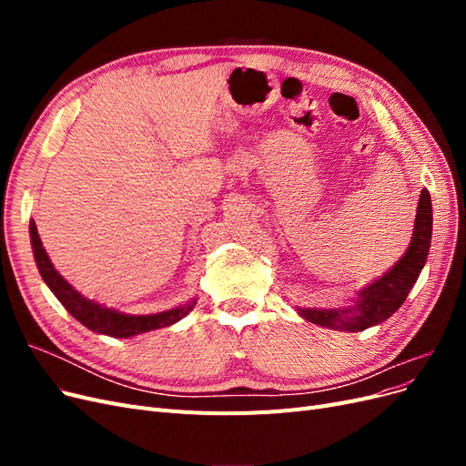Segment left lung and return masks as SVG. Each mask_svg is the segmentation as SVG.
Listing matches in <instances>:
<instances>
[{"mask_svg":"<svg viewBox=\"0 0 466 466\" xmlns=\"http://www.w3.org/2000/svg\"><path fill=\"white\" fill-rule=\"evenodd\" d=\"M431 200L430 192L424 188L420 194L416 209L414 233L406 255L394 264L390 270L380 276L371 286L360 291V301L351 309H298V313L313 324L320 327L358 332L387 320L399 311L406 295L426 264L430 243H431Z\"/></svg>","mask_w":466,"mask_h":466,"instance_id":"8db88e82","label":"left lung"}]
</instances>
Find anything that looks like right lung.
<instances>
[{"label":"right lung","instance_id":"1","mask_svg":"<svg viewBox=\"0 0 466 466\" xmlns=\"http://www.w3.org/2000/svg\"><path fill=\"white\" fill-rule=\"evenodd\" d=\"M29 231H31V245H33V252H35V260H36L42 279L46 281V286L52 289V293L67 309V313L76 317L83 324V327H87L93 332L108 334L115 338H130V336L142 334L147 330L168 327V324H173V322L180 320L182 317H187L196 305V299H192L190 303H185V305L171 309V311H163L157 315H124V313L115 311V309L103 307L101 303L83 298L77 289L69 286L67 281L58 274V270H56L54 264L50 262L45 247H42L35 221H31Z\"/></svg>","mask_w":466,"mask_h":466}]
</instances>
